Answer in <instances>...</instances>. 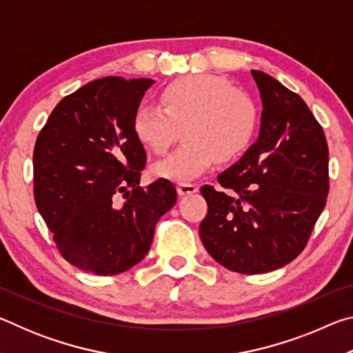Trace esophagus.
Wrapping results in <instances>:
<instances>
[{
    "label": "esophagus",
    "instance_id": "obj_1",
    "mask_svg": "<svg viewBox=\"0 0 353 353\" xmlns=\"http://www.w3.org/2000/svg\"><path fill=\"white\" fill-rule=\"evenodd\" d=\"M199 190L198 185L194 183H179L177 185V193L181 196H187V194H193Z\"/></svg>",
    "mask_w": 353,
    "mask_h": 353
}]
</instances>
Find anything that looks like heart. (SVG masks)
I'll use <instances>...</instances> for the list:
<instances>
[{"label":"heart","instance_id":"obj_1","mask_svg":"<svg viewBox=\"0 0 353 353\" xmlns=\"http://www.w3.org/2000/svg\"><path fill=\"white\" fill-rule=\"evenodd\" d=\"M162 105L140 104L134 115L139 140L155 154H165L185 126L181 148L154 165V174L190 181L212 168L214 160L230 162L254 139L259 113L252 98L223 77L191 74L163 88Z\"/></svg>","mask_w":353,"mask_h":353}]
</instances>
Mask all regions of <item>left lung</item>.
<instances>
[{"label": "left lung", "instance_id": "obj_1", "mask_svg": "<svg viewBox=\"0 0 353 353\" xmlns=\"http://www.w3.org/2000/svg\"><path fill=\"white\" fill-rule=\"evenodd\" d=\"M263 110L259 139L204 185L208 205L199 235L219 265L240 274L285 266L307 246L328 194V146L299 94L252 70Z\"/></svg>", "mask_w": 353, "mask_h": 353}]
</instances>
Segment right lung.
<instances>
[{"label":"right lung","instance_id":"obj_1","mask_svg":"<svg viewBox=\"0 0 353 353\" xmlns=\"http://www.w3.org/2000/svg\"><path fill=\"white\" fill-rule=\"evenodd\" d=\"M152 79L101 77L65 97L34 148V198L71 265L115 276L145 259L157 221L176 204L166 179L140 187L146 152L134 115ZM121 192L127 199L114 204Z\"/></svg>","mask_w":353,"mask_h":353}]
</instances>
